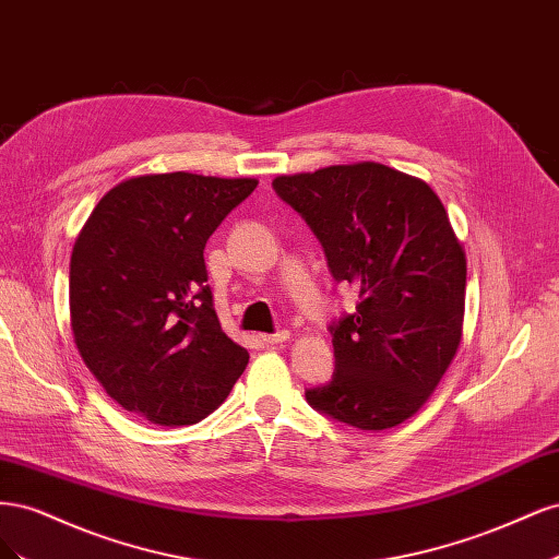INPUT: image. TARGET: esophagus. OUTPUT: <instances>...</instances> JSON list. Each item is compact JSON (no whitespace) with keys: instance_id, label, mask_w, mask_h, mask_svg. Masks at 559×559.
Segmentation results:
<instances>
[{"instance_id":"esophagus-1","label":"esophagus","mask_w":559,"mask_h":559,"mask_svg":"<svg viewBox=\"0 0 559 559\" xmlns=\"http://www.w3.org/2000/svg\"><path fill=\"white\" fill-rule=\"evenodd\" d=\"M261 341L265 345H280L284 341H289V331H280V333H270V335H261Z\"/></svg>"}]
</instances>
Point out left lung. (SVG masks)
Listing matches in <instances>:
<instances>
[{"instance_id": "1", "label": "left lung", "mask_w": 559, "mask_h": 559, "mask_svg": "<svg viewBox=\"0 0 559 559\" xmlns=\"http://www.w3.org/2000/svg\"><path fill=\"white\" fill-rule=\"evenodd\" d=\"M324 245L357 312L331 326L335 373L312 408L361 429L411 419L445 376L464 333L466 251L431 186L364 160L273 181Z\"/></svg>"}]
</instances>
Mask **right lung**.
Here are the masks:
<instances>
[{
  "mask_svg": "<svg viewBox=\"0 0 559 559\" xmlns=\"http://www.w3.org/2000/svg\"><path fill=\"white\" fill-rule=\"evenodd\" d=\"M259 179L191 173L116 183L70 261L74 343L105 392L160 427L195 425L226 401L249 352L218 324L202 249Z\"/></svg>",
  "mask_w": 559,
  "mask_h": 559,
  "instance_id": "obj_1",
  "label": "right lung"
}]
</instances>
